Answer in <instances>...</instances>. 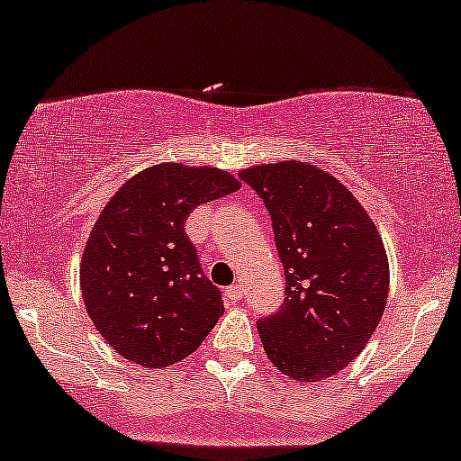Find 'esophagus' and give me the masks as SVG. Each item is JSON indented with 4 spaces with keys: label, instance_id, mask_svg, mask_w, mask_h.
I'll use <instances>...</instances> for the list:
<instances>
[{
    "label": "esophagus",
    "instance_id": "1",
    "mask_svg": "<svg viewBox=\"0 0 461 461\" xmlns=\"http://www.w3.org/2000/svg\"><path fill=\"white\" fill-rule=\"evenodd\" d=\"M224 299H226V303H230V305L240 303V301L243 299V288L240 286V284H232V286L226 288Z\"/></svg>",
    "mask_w": 461,
    "mask_h": 461
}]
</instances>
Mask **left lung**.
Segmentation results:
<instances>
[{"label": "left lung", "instance_id": "1", "mask_svg": "<svg viewBox=\"0 0 461 461\" xmlns=\"http://www.w3.org/2000/svg\"><path fill=\"white\" fill-rule=\"evenodd\" d=\"M269 209L286 299L257 322L276 369L321 383L361 355L389 294V258L363 204L327 170L294 158L243 168Z\"/></svg>", "mask_w": 461, "mask_h": 461}]
</instances>
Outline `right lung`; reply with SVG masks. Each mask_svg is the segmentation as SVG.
<instances>
[{
  "instance_id": "1",
  "label": "right lung",
  "mask_w": 461,
  "mask_h": 461,
  "mask_svg": "<svg viewBox=\"0 0 461 461\" xmlns=\"http://www.w3.org/2000/svg\"><path fill=\"white\" fill-rule=\"evenodd\" d=\"M240 190L215 167L162 162L130 177L85 243L81 293L102 338L123 359L168 367L190 357L224 314L184 221L198 204Z\"/></svg>"
}]
</instances>
